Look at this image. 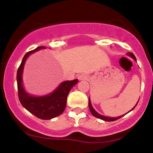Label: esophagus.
<instances>
[{"mask_svg": "<svg viewBox=\"0 0 153 153\" xmlns=\"http://www.w3.org/2000/svg\"><path fill=\"white\" fill-rule=\"evenodd\" d=\"M78 79L79 80H86V79H87V76H86L85 74H81V75H79L78 76Z\"/></svg>", "mask_w": 153, "mask_h": 153, "instance_id": "34e87169", "label": "esophagus"}]
</instances>
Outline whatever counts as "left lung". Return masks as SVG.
<instances>
[{
    "label": "left lung",
    "mask_w": 153,
    "mask_h": 153,
    "mask_svg": "<svg viewBox=\"0 0 153 153\" xmlns=\"http://www.w3.org/2000/svg\"><path fill=\"white\" fill-rule=\"evenodd\" d=\"M126 54L128 55V56H130V57H132V59H133V60H135V61H136V56H134V54H133V53H127ZM139 100H140V99H139ZM139 100H138V102H139ZM138 102H136V106H135L134 107L132 108V109H131L130 111H132V109H134L135 107H136V105H137V103H138ZM89 108H90V112H91L92 115H93V117H97V118L100 119V120H104V121H107V122H111V121H115V120H118V119L121 118V117H123L124 115L127 114V113H129V112H130V111H129V112H128V113H126V114L122 115V116H120V117H105V116H102V115H101V114H100V113H97V111H96L95 109H93V106H92L91 102H90V97H89Z\"/></svg>",
    "instance_id": "8db88e82"
}]
</instances>
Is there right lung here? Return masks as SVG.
<instances>
[{
  "label": "right lung",
  "mask_w": 153,
  "mask_h": 153,
  "mask_svg": "<svg viewBox=\"0 0 153 153\" xmlns=\"http://www.w3.org/2000/svg\"><path fill=\"white\" fill-rule=\"evenodd\" d=\"M44 49H46L45 47H39L33 51L27 53L24 56L17 73V89L20 102L27 111L41 120H51L60 116L64 111L68 93L78 83V79L62 82L57 88L46 95L33 96L27 93L23 84L22 77L24 65L30 55Z\"/></svg>",
  "instance_id": "obj_1"
}]
</instances>
